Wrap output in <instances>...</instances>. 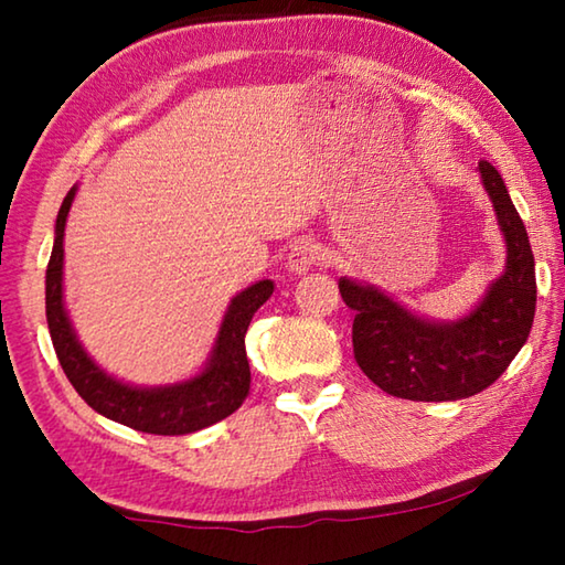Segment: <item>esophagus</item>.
Segmentation results:
<instances>
[{"mask_svg": "<svg viewBox=\"0 0 565 565\" xmlns=\"http://www.w3.org/2000/svg\"><path fill=\"white\" fill-rule=\"evenodd\" d=\"M321 259H323V254H321V246L317 242H311V238H299V242L291 246L289 256H286V264H289V269L294 274H306Z\"/></svg>", "mask_w": 565, "mask_h": 565, "instance_id": "esophagus-1", "label": "esophagus"}]
</instances>
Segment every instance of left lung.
I'll return each mask as SVG.
<instances>
[{"label":"left lung","instance_id":"obj_1","mask_svg":"<svg viewBox=\"0 0 565 565\" xmlns=\"http://www.w3.org/2000/svg\"><path fill=\"white\" fill-rule=\"evenodd\" d=\"M505 238V269L483 301L454 323L426 321L369 284L343 276L353 309V359L379 388L408 401H456L489 388L529 339L535 313V264L529 234L503 179L478 161Z\"/></svg>","mask_w":565,"mask_h":565}]
</instances>
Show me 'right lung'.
Segmentation results:
<instances>
[{
  "mask_svg": "<svg viewBox=\"0 0 565 565\" xmlns=\"http://www.w3.org/2000/svg\"><path fill=\"white\" fill-rule=\"evenodd\" d=\"M76 186L64 196L54 226V246L46 266V323L52 343L70 384L97 414L134 431L157 436H184L202 431L244 404L252 384L244 337L256 309L274 294V281H256L234 296L224 313L222 329L202 374L181 384L139 388L121 384L94 363L72 329L64 309L62 274H64V226L74 202Z\"/></svg>",
  "mask_w": 565,
  "mask_h": 565,
  "instance_id": "right-lung-1",
  "label": "right lung"
}]
</instances>
